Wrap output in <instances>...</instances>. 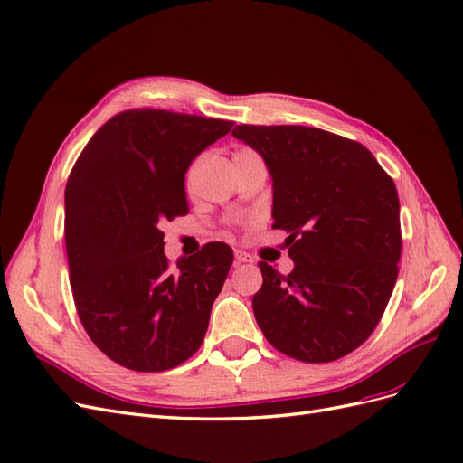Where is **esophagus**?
<instances>
[{"instance_id":"obj_1","label":"esophagus","mask_w":463,"mask_h":463,"mask_svg":"<svg viewBox=\"0 0 463 463\" xmlns=\"http://www.w3.org/2000/svg\"><path fill=\"white\" fill-rule=\"evenodd\" d=\"M235 260L237 262H253V257L245 253V250H235Z\"/></svg>"}]
</instances>
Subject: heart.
<instances>
[{
    "mask_svg": "<svg viewBox=\"0 0 463 463\" xmlns=\"http://www.w3.org/2000/svg\"><path fill=\"white\" fill-rule=\"evenodd\" d=\"M253 156H259V154L255 152V150H250V148H237L235 152H233V162L235 160H241V158H253ZM191 174H193V165L189 167V172H187V181L191 179Z\"/></svg>",
    "mask_w": 463,
    "mask_h": 463,
    "instance_id": "obj_1",
    "label": "heart"
}]
</instances>
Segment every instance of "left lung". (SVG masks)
Returning <instances> with one entry per match:
<instances>
[{
	"instance_id": "8db88e82",
	"label": "left lung",
	"mask_w": 463,
	"mask_h": 463,
	"mask_svg": "<svg viewBox=\"0 0 463 463\" xmlns=\"http://www.w3.org/2000/svg\"><path fill=\"white\" fill-rule=\"evenodd\" d=\"M274 184L272 228L289 233L284 276L259 262V326L278 352L330 363L365 342L390 301L402 253L398 191L357 141L303 125H237Z\"/></svg>"
}]
</instances>
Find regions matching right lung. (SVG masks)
I'll return each mask as SVG.
<instances>
[{"instance_id":"obj_1","label":"right lung","mask_w":463,"mask_h":463,"mask_svg":"<svg viewBox=\"0 0 463 463\" xmlns=\"http://www.w3.org/2000/svg\"><path fill=\"white\" fill-rule=\"evenodd\" d=\"M233 121L119 111L82 148L65 187L69 282L89 338L118 365L160 373L201 347L233 250L206 243L172 266L167 220L185 216V172Z\"/></svg>"}]
</instances>
